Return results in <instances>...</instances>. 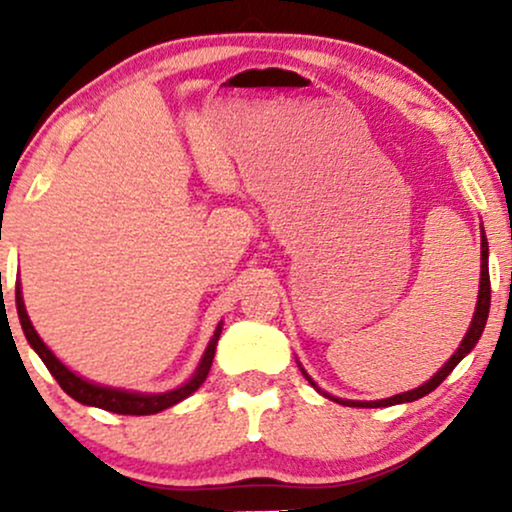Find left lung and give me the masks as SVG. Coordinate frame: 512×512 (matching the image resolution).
Here are the masks:
<instances>
[{
  "instance_id": "8db88e82",
  "label": "left lung",
  "mask_w": 512,
  "mask_h": 512,
  "mask_svg": "<svg viewBox=\"0 0 512 512\" xmlns=\"http://www.w3.org/2000/svg\"><path fill=\"white\" fill-rule=\"evenodd\" d=\"M489 308H491V279H489V243H486V236L484 231H481V279H479V301H477V310H474V317H472V325H469L467 334H464L462 344L457 346L455 354L450 356V361L445 363L443 368L438 370L436 375H433L428 383H424L421 387H416V390H409V392H402V395H395V397H387V399H375V402H354V399H339V397H332L334 402L344 404V407H363V409H375V407H392V404H402V402H414V399H421L426 397L428 392H433L436 387L443 383L445 378L452 373V368L457 366V363L462 361L464 356L469 354V351L474 349L479 342L481 332H484L486 327V320H489ZM303 370V368H301ZM303 375L308 378V383L317 387L313 380H310V375L305 373ZM325 395V392H322ZM330 397V395H325Z\"/></svg>"
}]
</instances>
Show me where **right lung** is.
Segmentation results:
<instances>
[{
	"mask_svg": "<svg viewBox=\"0 0 512 512\" xmlns=\"http://www.w3.org/2000/svg\"><path fill=\"white\" fill-rule=\"evenodd\" d=\"M16 310H19V320L23 327V334H26L28 344L33 346L35 354L43 358V363L48 366V370L55 375V380L60 383V387L67 392L69 397H74L76 402L88 404V407H98L105 411H113V414H129V416H146V414H158V411L173 407V404L182 402L185 397H190L192 392L197 390L199 385L207 380L211 361H214V351H216V342L221 337V322L216 327L214 337L204 351L202 361L195 370L190 380L185 385L175 387L170 392H158V395H144V392H129V390H117V387H103L96 383H88V380L79 378V375L72 373L64 363L57 358L52 351L45 346L43 339L38 337V332L33 330L31 317L26 313V305H23V296H21V286H16Z\"/></svg>",
	"mask_w": 512,
	"mask_h": 512,
	"instance_id": "1",
	"label": "right lung"
}]
</instances>
